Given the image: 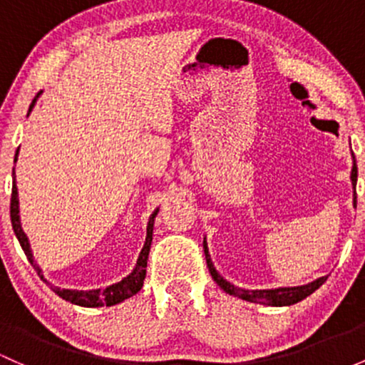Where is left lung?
I'll return each mask as SVG.
<instances>
[{"label":"left lung","instance_id":"8db88e82","mask_svg":"<svg viewBox=\"0 0 365 365\" xmlns=\"http://www.w3.org/2000/svg\"><path fill=\"white\" fill-rule=\"evenodd\" d=\"M351 190H354V207H356V162L355 155L351 153ZM203 252H205L207 266H209V272L212 275L214 282L222 289L225 292H228L230 296L240 297L244 301H250V303L257 304H266V307H291V304L299 303L304 297H308L309 294H313L320 285L327 280V277H320L317 280L309 282V284L304 285H296V287H277V289H244L237 287L231 282L226 280L225 277L219 275L217 269L214 268V262L210 259L209 247H207V240L203 238Z\"/></svg>","mask_w":365,"mask_h":365}]
</instances>
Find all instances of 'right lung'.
Instances as JSON below:
<instances>
[{
  "mask_svg": "<svg viewBox=\"0 0 365 365\" xmlns=\"http://www.w3.org/2000/svg\"><path fill=\"white\" fill-rule=\"evenodd\" d=\"M43 93L38 92L36 97L33 99V103L29 106V113L33 111V108L36 106L38 97ZM27 113V116H29ZM17 156H19V150L15 153V162H17ZM14 174H15V168H14ZM19 191H17V182H15V175H14V184H11V200H10V219H11V226H14L15 231V237H17L19 244H21L22 250L26 252L27 259H29L33 268L36 269L38 275L43 278V282L50 285L53 292L57 296H61L62 299L69 301V303L78 304V307H85V308H99V307H113V304H118L121 301L128 299L132 297L134 294H137L143 289L144 284V278H146V266H148V256H150V249H151V242H153V226H155V217L158 214V207L153 210V214L150 215V221H148V228H146V242H144V247L140 249L139 257H137V262L132 269V273H128L127 277L121 278L120 282L116 284L108 285V287H101V289H90V291H78V289H62L53 285L52 282L46 280L43 277V269L40 268L36 261H34L33 256V250H31V244H29V238L24 233L21 225V215H19Z\"/></svg>",
  "mask_w": 365,
  "mask_h": 365,
  "instance_id": "add662e5",
  "label": "right lung"
}]
</instances>
